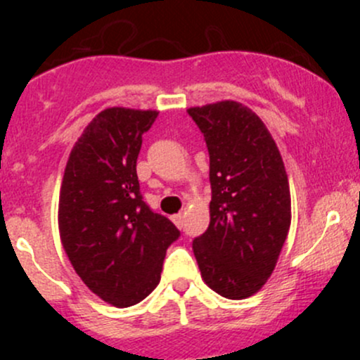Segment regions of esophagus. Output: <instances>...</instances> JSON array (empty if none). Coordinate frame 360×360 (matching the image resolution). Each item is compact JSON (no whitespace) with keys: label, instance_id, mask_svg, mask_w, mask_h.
Wrapping results in <instances>:
<instances>
[{"label":"esophagus","instance_id":"34e87169","mask_svg":"<svg viewBox=\"0 0 360 360\" xmlns=\"http://www.w3.org/2000/svg\"><path fill=\"white\" fill-rule=\"evenodd\" d=\"M170 219H172V223L176 224L177 228H183V223H184V217H183V214H174V216L170 217Z\"/></svg>","mask_w":360,"mask_h":360}]
</instances>
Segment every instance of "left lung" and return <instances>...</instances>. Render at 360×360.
<instances>
[{"label": "left lung", "mask_w": 360, "mask_h": 360, "mask_svg": "<svg viewBox=\"0 0 360 360\" xmlns=\"http://www.w3.org/2000/svg\"><path fill=\"white\" fill-rule=\"evenodd\" d=\"M210 158V223L193 240L203 282L228 300H245L268 282L291 226V191L274 137L237 101L188 110Z\"/></svg>", "instance_id": "1"}]
</instances>
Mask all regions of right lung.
<instances>
[{"label":"right lung","instance_id":"obj_1","mask_svg":"<svg viewBox=\"0 0 360 360\" xmlns=\"http://www.w3.org/2000/svg\"><path fill=\"white\" fill-rule=\"evenodd\" d=\"M157 110L106 108L69 153L59 193V235L72 268L96 296L132 307L160 282L179 230L150 210L136 163Z\"/></svg>","mask_w":360,"mask_h":360}]
</instances>
